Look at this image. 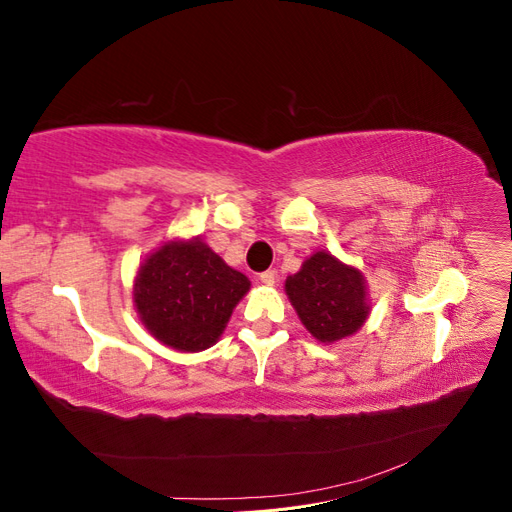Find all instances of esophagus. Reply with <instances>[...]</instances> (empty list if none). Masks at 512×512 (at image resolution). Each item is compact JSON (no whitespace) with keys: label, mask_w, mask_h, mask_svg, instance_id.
Instances as JSON below:
<instances>
[{"label":"esophagus","mask_w":512,"mask_h":512,"mask_svg":"<svg viewBox=\"0 0 512 512\" xmlns=\"http://www.w3.org/2000/svg\"><path fill=\"white\" fill-rule=\"evenodd\" d=\"M258 280H260V284H265V286H273L275 282H277V273L275 271H265V273H260L258 275Z\"/></svg>","instance_id":"34e87169"}]
</instances>
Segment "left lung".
<instances>
[{"instance_id":"1","label":"left lung","mask_w":512,"mask_h":512,"mask_svg":"<svg viewBox=\"0 0 512 512\" xmlns=\"http://www.w3.org/2000/svg\"><path fill=\"white\" fill-rule=\"evenodd\" d=\"M286 294L305 329L322 344L356 333L369 316L363 273L329 252L309 256L286 280Z\"/></svg>"}]
</instances>
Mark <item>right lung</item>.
Here are the masks:
<instances>
[{
	"instance_id": "obj_1",
	"label": "right lung",
	"mask_w": 512,
	"mask_h": 512,
	"mask_svg": "<svg viewBox=\"0 0 512 512\" xmlns=\"http://www.w3.org/2000/svg\"><path fill=\"white\" fill-rule=\"evenodd\" d=\"M247 290L250 280L205 241H168L138 269L134 305L158 342L200 352L218 342Z\"/></svg>"
}]
</instances>
